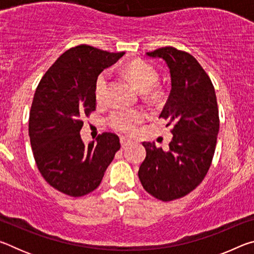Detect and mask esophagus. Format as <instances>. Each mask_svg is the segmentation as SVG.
<instances>
[{"instance_id": "1", "label": "esophagus", "mask_w": 254, "mask_h": 254, "mask_svg": "<svg viewBox=\"0 0 254 254\" xmlns=\"http://www.w3.org/2000/svg\"><path fill=\"white\" fill-rule=\"evenodd\" d=\"M120 142H121L122 148H126L127 145H128L132 142V141L130 139H127V137H126V136H121L120 137Z\"/></svg>"}]
</instances>
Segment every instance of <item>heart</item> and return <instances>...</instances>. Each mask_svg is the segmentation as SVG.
<instances>
[{
    "instance_id": "heart-1",
    "label": "heart",
    "mask_w": 254,
    "mask_h": 254,
    "mask_svg": "<svg viewBox=\"0 0 254 254\" xmlns=\"http://www.w3.org/2000/svg\"><path fill=\"white\" fill-rule=\"evenodd\" d=\"M123 71L131 83L144 93L145 96H156L153 87L158 81V72L149 64L142 60H132L123 68ZM109 85V72L103 71L97 76L95 81V97L98 102L105 100ZM144 115L136 110H119L110 115V126L117 131L124 133L134 132L137 124L142 121Z\"/></svg>"
}]
</instances>
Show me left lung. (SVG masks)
<instances>
[{"label": "left lung", "instance_id": "left-lung-1", "mask_svg": "<svg viewBox=\"0 0 254 254\" xmlns=\"http://www.w3.org/2000/svg\"><path fill=\"white\" fill-rule=\"evenodd\" d=\"M145 55L168 66L171 89L159 118L173 126V139L168 151L154 142H142L147 156L137 175L150 195L170 201L194 190L209 169L220 128L216 95L209 77L191 55L174 47Z\"/></svg>", "mask_w": 254, "mask_h": 254}]
</instances>
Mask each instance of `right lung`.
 Masks as SVG:
<instances>
[{
  "mask_svg": "<svg viewBox=\"0 0 254 254\" xmlns=\"http://www.w3.org/2000/svg\"><path fill=\"white\" fill-rule=\"evenodd\" d=\"M124 53L112 54L77 46L56 60L34 93L29 135L37 167L57 190L80 197L96 189L120 150V139L102 133L86 145L80 137L84 122L95 110V81Z\"/></svg>",
  "mask_w": 254,
  "mask_h": 254,
  "instance_id": "add662e5",
  "label": "right lung"
}]
</instances>
